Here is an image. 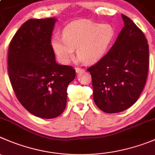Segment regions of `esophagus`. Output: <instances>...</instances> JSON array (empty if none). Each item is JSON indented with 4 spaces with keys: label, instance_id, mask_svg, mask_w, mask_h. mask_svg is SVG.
I'll use <instances>...</instances> for the list:
<instances>
[{
    "label": "esophagus",
    "instance_id": "34e87169",
    "mask_svg": "<svg viewBox=\"0 0 155 155\" xmlns=\"http://www.w3.org/2000/svg\"><path fill=\"white\" fill-rule=\"evenodd\" d=\"M75 70H76V72H77V73H81V72L83 71L84 69H83V68H81L77 67V68H75Z\"/></svg>",
    "mask_w": 155,
    "mask_h": 155
}]
</instances>
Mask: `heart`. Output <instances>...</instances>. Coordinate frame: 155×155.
Wrapping results in <instances>:
<instances>
[{
    "label": "heart",
    "instance_id": "heart-1",
    "mask_svg": "<svg viewBox=\"0 0 155 155\" xmlns=\"http://www.w3.org/2000/svg\"><path fill=\"white\" fill-rule=\"evenodd\" d=\"M113 36L114 30L110 25L79 20L65 27L63 38L54 36L51 45L62 64L70 61L75 48L82 61L91 64L104 56Z\"/></svg>",
    "mask_w": 155,
    "mask_h": 155
}]
</instances>
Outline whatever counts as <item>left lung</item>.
I'll return each instance as SVG.
<instances>
[{
  "instance_id": "left-lung-1",
  "label": "left lung",
  "mask_w": 155,
  "mask_h": 155,
  "mask_svg": "<svg viewBox=\"0 0 155 155\" xmlns=\"http://www.w3.org/2000/svg\"><path fill=\"white\" fill-rule=\"evenodd\" d=\"M124 26L110 51L88 68L96 105L107 113L132 107L142 92L149 68V49L142 31L122 14Z\"/></svg>"
}]
</instances>
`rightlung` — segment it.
<instances>
[{"instance_id":"obj_1","label":"right lung","mask_w":155,"mask_h":155,"mask_svg":"<svg viewBox=\"0 0 155 155\" xmlns=\"http://www.w3.org/2000/svg\"><path fill=\"white\" fill-rule=\"evenodd\" d=\"M56 19H30L10 42L7 71L17 100L27 111L43 119L60 116L75 69L56 63L51 44Z\"/></svg>"}]
</instances>
